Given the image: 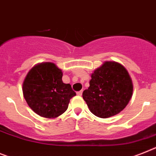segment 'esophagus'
Listing matches in <instances>:
<instances>
[{
  "instance_id": "obj_1",
  "label": "esophagus",
  "mask_w": 156,
  "mask_h": 156,
  "mask_svg": "<svg viewBox=\"0 0 156 156\" xmlns=\"http://www.w3.org/2000/svg\"><path fill=\"white\" fill-rule=\"evenodd\" d=\"M82 90H80V91L77 92V95H78V96H82Z\"/></svg>"
}]
</instances>
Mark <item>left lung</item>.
<instances>
[{
	"label": "left lung",
	"instance_id": "8db88e82",
	"mask_svg": "<svg viewBox=\"0 0 156 156\" xmlns=\"http://www.w3.org/2000/svg\"><path fill=\"white\" fill-rule=\"evenodd\" d=\"M133 91L126 69L117 62H105L91 74L90 87L83 91L82 98L93 114L108 118L126 107Z\"/></svg>",
	"mask_w": 156,
	"mask_h": 156
}]
</instances>
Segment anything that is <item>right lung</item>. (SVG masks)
I'll return each mask as SVG.
<instances>
[{"mask_svg":"<svg viewBox=\"0 0 156 156\" xmlns=\"http://www.w3.org/2000/svg\"><path fill=\"white\" fill-rule=\"evenodd\" d=\"M62 72L52 62L31 68L23 83V94L27 105L43 117L55 118L67 109L76 95L70 84L62 80Z\"/></svg>","mask_w":156,"mask_h":156,"instance_id":"right-lung-1","label":"right lung"}]
</instances>
